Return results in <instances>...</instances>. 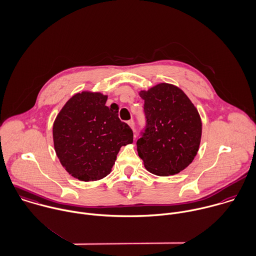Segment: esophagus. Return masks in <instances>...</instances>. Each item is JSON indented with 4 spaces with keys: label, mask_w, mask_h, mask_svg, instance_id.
<instances>
[{
    "label": "esophagus",
    "mask_w": 256,
    "mask_h": 256,
    "mask_svg": "<svg viewBox=\"0 0 256 256\" xmlns=\"http://www.w3.org/2000/svg\"><path fill=\"white\" fill-rule=\"evenodd\" d=\"M127 123H128V125L131 127V129L134 131V130H135V124H134V120H133V119H131V120H129Z\"/></svg>",
    "instance_id": "34e87169"
}]
</instances>
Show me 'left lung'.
<instances>
[{
	"label": "left lung",
	"mask_w": 256,
	"mask_h": 256,
	"mask_svg": "<svg viewBox=\"0 0 256 256\" xmlns=\"http://www.w3.org/2000/svg\"><path fill=\"white\" fill-rule=\"evenodd\" d=\"M146 127L137 151L150 172L167 176L186 169L194 159L202 138V120L186 93L169 84L141 90Z\"/></svg>",
	"instance_id": "left-lung-1"
}]
</instances>
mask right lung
<instances>
[{"mask_svg": "<svg viewBox=\"0 0 256 256\" xmlns=\"http://www.w3.org/2000/svg\"><path fill=\"white\" fill-rule=\"evenodd\" d=\"M107 95L74 94L58 114L54 145L60 164L76 178L98 180L110 174L122 146L133 143V131L118 117V107L106 106Z\"/></svg>", "mask_w": 256, "mask_h": 256, "instance_id": "1", "label": "right lung"}]
</instances>
